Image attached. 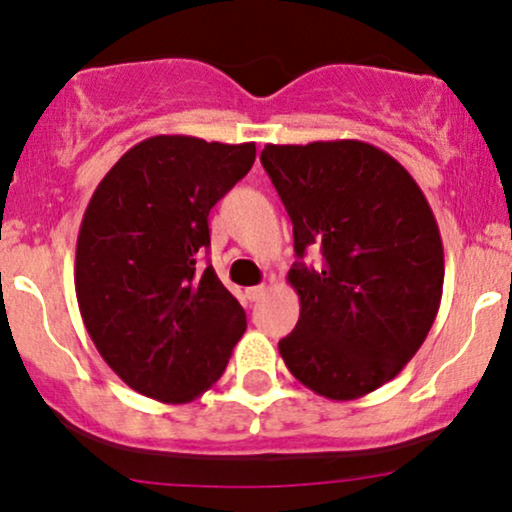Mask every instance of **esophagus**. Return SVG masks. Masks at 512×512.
<instances>
[{
	"label": "esophagus",
	"mask_w": 512,
	"mask_h": 512,
	"mask_svg": "<svg viewBox=\"0 0 512 512\" xmlns=\"http://www.w3.org/2000/svg\"><path fill=\"white\" fill-rule=\"evenodd\" d=\"M264 293H267V286H250V289H245V298H248L250 303H257Z\"/></svg>",
	"instance_id": "esophagus-1"
}]
</instances>
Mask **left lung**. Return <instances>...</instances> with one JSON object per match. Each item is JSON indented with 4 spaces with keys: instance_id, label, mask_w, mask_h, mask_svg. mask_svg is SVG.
I'll return each instance as SVG.
<instances>
[{
    "instance_id": "obj_1",
    "label": "left lung",
    "mask_w": 512,
    "mask_h": 512,
    "mask_svg": "<svg viewBox=\"0 0 512 512\" xmlns=\"http://www.w3.org/2000/svg\"><path fill=\"white\" fill-rule=\"evenodd\" d=\"M293 223L289 284L301 317L279 354L327 399L390 383L424 344L443 296V240L404 166L358 139L267 144L260 156ZM323 252L308 268L304 250Z\"/></svg>"
}]
</instances>
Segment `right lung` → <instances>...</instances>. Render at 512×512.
<instances>
[{
  "instance_id": "obj_1",
  "label": "right lung",
  "mask_w": 512,
  "mask_h": 512,
  "mask_svg": "<svg viewBox=\"0 0 512 512\" xmlns=\"http://www.w3.org/2000/svg\"><path fill=\"white\" fill-rule=\"evenodd\" d=\"M252 163L255 144L158 134L132 146L88 202L76 301L98 354L139 395L192 402L221 378L248 327L199 257L211 207Z\"/></svg>"
}]
</instances>
